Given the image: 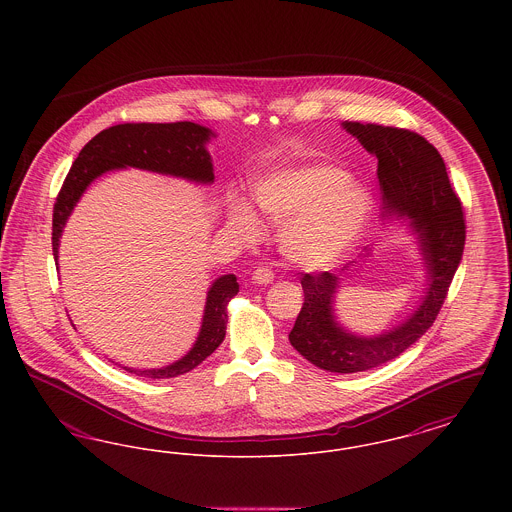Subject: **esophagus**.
<instances>
[{
	"instance_id": "esophagus-1",
	"label": "esophagus",
	"mask_w": 512,
	"mask_h": 512,
	"mask_svg": "<svg viewBox=\"0 0 512 512\" xmlns=\"http://www.w3.org/2000/svg\"><path fill=\"white\" fill-rule=\"evenodd\" d=\"M274 280V272L268 267H257L253 272V282L255 284H270Z\"/></svg>"
}]
</instances>
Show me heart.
<instances>
[{
	"instance_id": "1",
	"label": "heart",
	"mask_w": 512,
	"mask_h": 512,
	"mask_svg": "<svg viewBox=\"0 0 512 512\" xmlns=\"http://www.w3.org/2000/svg\"><path fill=\"white\" fill-rule=\"evenodd\" d=\"M255 199L282 228V251L303 267H326L341 257L365 226L372 197L365 186L336 167L307 165L272 172L257 184ZM230 220L244 238H257L261 224L245 203L232 207Z\"/></svg>"
}]
</instances>
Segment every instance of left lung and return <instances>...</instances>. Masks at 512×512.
I'll list each match as a JSON object with an SVG mask.
<instances>
[{
	"label": "left lung",
	"mask_w": 512,
	"mask_h": 512,
	"mask_svg": "<svg viewBox=\"0 0 512 512\" xmlns=\"http://www.w3.org/2000/svg\"><path fill=\"white\" fill-rule=\"evenodd\" d=\"M343 128L376 155L384 209L388 215L411 219L428 274L420 307L403 324L374 338L349 334L336 322L332 313L340 282L336 274L301 276L305 301L290 343L318 368L351 374L399 357L434 324L463 257L466 226L463 203L449 182L445 163L426 138L407 128L372 122L345 121Z\"/></svg>",
	"instance_id": "1"
}]
</instances>
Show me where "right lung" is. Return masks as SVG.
I'll return each mask as SVG.
<instances>
[{
	"label": "right lung",
	"mask_w": 512,
	"mask_h": 512,
	"mask_svg": "<svg viewBox=\"0 0 512 512\" xmlns=\"http://www.w3.org/2000/svg\"><path fill=\"white\" fill-rule=\"evenodd\" d=\"M211 130L195 122H124L101 130L94 136L78 157L67 174L59 195L53 205V232L51 245L53 257L59 255V238L65 222L71 217L76 201L84 190L103 172L124 167H136L144 171L161 172L188 178L192 182L211 184L215 180L213 163L205 149V142L211 138ZM240 292L234 274H224L215 280L207 292V303L199 336L186 357L163 368H128L126 372L144 378H174L194 370L203 363L226 336L228 301Z\"/></svg>",
	"instance_id": "add662e5"
}]
</instances>
